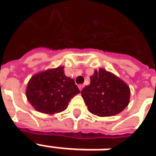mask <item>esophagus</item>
Masks as SVG:
<instances>
[{
	"mask_svg": "<svg viewBox=\"0 0 156 156\" xmlns=\"http://www.w3.org/2000/svg\"><path fill=\"white\" fill-rule=\"evenodd\" d=\"M83 87H84V85H78V88H79V90L80 91L82 90Z\"/></svg>",
	"mask_w": 156,
	"mask_h": 156,
	"instance_id": "34e87169",
	"label": "esophagus"
}]
</instances>
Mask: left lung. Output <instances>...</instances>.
<instances>
[{
    "label": "left lung",
    "mask_w": 156,
    "mask_h": 156,
    "mask_svg": "<svg viewBox=\"0 0 156 156\" xmlns=\"http://www.w3.org/2000/svg\"><path fill=\"white\" fill-rule=\"evenodd\" d=\"M130 88L127 83L110 71L94 70L90 84L81 91L88 110L99 117L117 115L130 102Z\"/></svg>",
    "instance_id": "1"
}]
</instances>
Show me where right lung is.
I'll use <instances>...</instances> for the list:
<instances>
[{"instance_id": "right-lung-1", "label": "right lung", "mask_w": 156, "mask_h": 156, "mask_svg": "<svg viewBox=\"0 0 156 156\" xmlns=\"http://www.w3.org/2000/svg\"><path fill=\"white\" fill-rule=\"evenodd\" d=\"M80 92L75 80L66 76L64 66H60L34 74L25 94L36 111L53 115L66 109L71 99Z\"/></svg>"}]
</instances>
